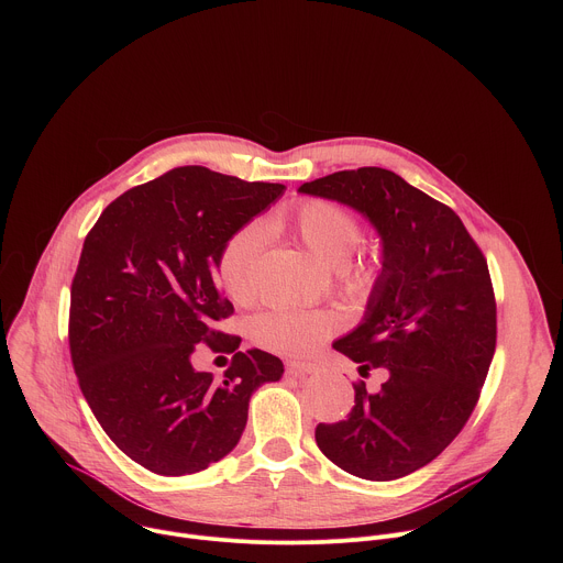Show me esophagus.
I'll return each instance as SVG.
<instances>
[{"label": "esophagus", "mask_w": 563, "mask_h": 563, "mask_svg": "<svg viewBox=\"0 0 563 563\" xmlns=\"http://www.w3.org/2000/svg\"><path fill=\"white\" fill-rule=\"evenodd\" d=\"M287 369H289L291 374L307 376V374L318 372V365H316V363H311V361H289V363H287Z\"/></svg>", "instance_id": "obj_1"}]
</instances>
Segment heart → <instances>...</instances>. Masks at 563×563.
Returning a JSON list of instances; mask_svg holds the SVG:
<instances>
[{
    "mask_svg": "<svg viewBox=\"0 0 563 563\" xmlns=\"http://www.w3.org/2000/svg\"><path fill=\"white\" fill-rule=\"evenodd\" d=\"M289 227L300 243L320 261L334 267L339 283L352 296H367L376 280V269L350 261L361 243V227L350 211L328 200H307L276 220ZM263 250L258 224H245L233 231L220 250L216 272L229 298L243 302L254 289V269ZM339 328V318L330 311L313 309H267L252 320V339L280 354H307L330 339Z\"/></svg>",
    "mask_w": 563,
    "mask_h": 563,
    "instance_id": "heart-1",
    "label": "heart"
}]
</instances>
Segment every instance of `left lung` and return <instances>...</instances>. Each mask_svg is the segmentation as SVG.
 Returning a JSON list of instances; mask_svg holds the SVG:
<instances>
[{"mask_svg": "<svg viewBox=\"0 0 563 563\" xmlns=\"http://www.w3.org/2000/svg\"><path fill=\"white\" fill-rule=\"evenodd\" d=\"M298 194L358 211L380 238L363 320L332 347L387 378L354 385L350 417L318 423L316 443L358 478H400L454 441L484 387L497 345L488 263L450 207L394 172H336Z\"/></svg>", "mask_w": 563, "mask_h": 563, "instance_id": "obj_1", "label": "left lung"}]
</instances>
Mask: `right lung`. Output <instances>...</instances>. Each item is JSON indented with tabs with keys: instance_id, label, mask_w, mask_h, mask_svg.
Instances as JSON below:
<instances>
[{
	"instance_id": "right-lung-1",
	"label": "right lung",
	"mask_w": 563,
	"mask_h": 563,
	"mask_svg": "<svg viewBox=\"0 0 563 563\" xmlns=\"http://www.w3.org/2000/svg\"><path fill=\"white\" fill-rule=\"evenodd\" d=\"M283 191L178 167L115 198L85 240L70 285L73 367L109 439L155 474H194L227 456L252 394L285 372L256 347L236 352L222 377L190 363L198 342L238 350V336L213 332L233 313L216 263L227 238Z\"/></svg>"
}]
</instances>
